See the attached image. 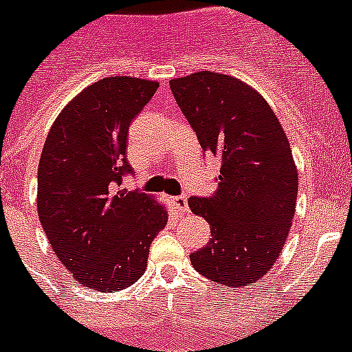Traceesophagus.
Instances as JSON below:
<instances>
[{"instance_id": "obj_1", "label": "esophagus", "mask_w": 352, "mask_h": 352, "mask_svg": "<svg viewBox=\"0 0 352 352\" xmlns=\"http://www.w3.org/2000/svg\"><path fill=\"white\" fill-rule=\"evenodd\" d=\"M172 201H173V206H175V209L182 210V212H186V210H188V195H179V197H173Z\"/></svg>"}]
</instances>
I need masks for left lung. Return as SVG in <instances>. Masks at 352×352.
Listing matches in <instances>:
<instances>
[{
    "label": "left lung",
    "mask_w": 352,
    "mask_h": 352,
    "mask_svg": "<svg viewBox=\"0 0 352 352\" xmlns=\"http://www.w3.org/2000/svg\"><path fill=\"white\" fill-rule=\"evenodd\" d=\"M170 88L201 151L221 159L218 191L188 200L212 234L191 264L216 283L253 285L280 256L294 218L298 170L285 131L264 97L232 76L204 70Z\"/></svg>",
    "instance_id": "obj_1"
}]
</instances>
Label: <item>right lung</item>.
I'll return each mask as SVG.
<instances>
[{
	"label": "right lung",
	"mask_w": 352,
	"mask_h": 352,
	"mask_svg": "<svg viewBox=\"0 0 352 352\" xmlns=\"http://www.w3.org/2000/svg\"><path fill=\"white\" fill-rule=\"evenodd\" d=\"M159 85L127 76L100 79L58 115L38 163L36 210L49 244L85 287L117 292L142 278L166 207L122 189L133 172L127 136Z\"/></svg>",
	"instance_id": "add662e5"
}]
</instances>
